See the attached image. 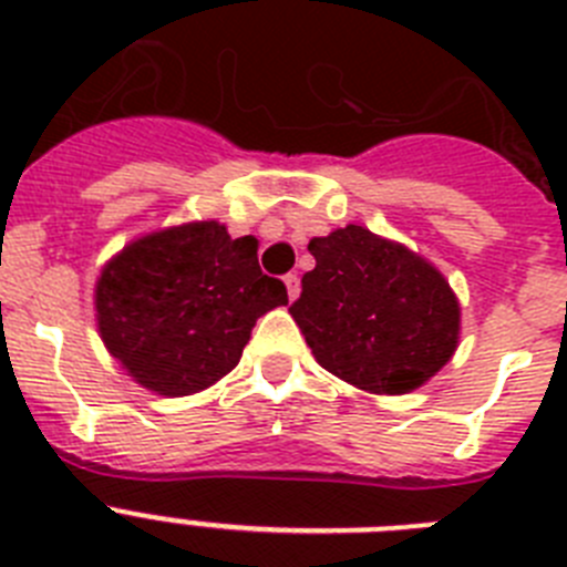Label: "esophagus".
<instances>
[{
    "instance_id": "34e87169",
    "label": "esophagus",
    "mask_w": 567,
    "mask_h": 567,
    "mask_svg": "<svg viewBox=\"0 0 567 567\" xmlns=\"http://www.w3.org/2000/svg\"><path fill=\"white\" fill-rule=\"evenodd\" d=\"M284 284H287V295H289V300L298 298V295H300V278H298V275L289 272L287 278H284Z\"/></svg>"
}]
</instances>
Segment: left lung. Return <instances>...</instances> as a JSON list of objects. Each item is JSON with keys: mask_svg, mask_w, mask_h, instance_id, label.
<instances>
[{"mask_svg": "<svg viewBox=\"0 0 567 567\" xmlns=\"http://www.w3.org/2000/svg\"><path fill=\"white\" fill-rule=\"evenodd\" d=\"M315 269L289 315L327 372L372 394H405L452 360L460 303L403 244L349 224L309 240Z\"/></svg>", "mask_w": 567, "mask_h": 567, "instance_id": "1", "label": "left lung"}]
</instances>
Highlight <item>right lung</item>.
<instances>
[{"instance_id":"right-lung-1","label":"right lung","mask_w":567,"mask_h":567,"mask_svg":"<svg viewBox=\"0 0 567 567\" xmlns=\"http://www.w3.org/2000/svg\"><path fill=\"white\" fill-rule=\"evenodd\" d=\"M289 303L260 272L258 240L229 238L218 221L150 233L107 260L96 320L107 352L135 383L184 398L238 365L255 320Z\"/></svg>"}]
</instances>
